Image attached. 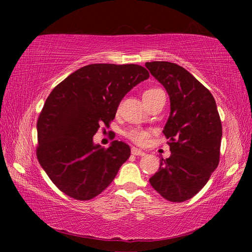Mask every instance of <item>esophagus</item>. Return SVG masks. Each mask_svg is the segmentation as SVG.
Masks as SVG:
<instances>
[{
	"mask_svg": "<svg viewBox=\"0 0 252 252\" xmlns=\"http://www.w3.org/2000/svg\"><path fill=\"white\" fill-rule=\"evenodd\" d=\"M131 153L133 156H140V157H143V156H146V153H144L143 151H141L140 150V149H138V148H132L131 149Z\"/></svg>",
	"mask_w": 252,
	"mask_h": 252,
	"instance_id": "obj_1",
	"label": "esophagus"
}]
</instances>
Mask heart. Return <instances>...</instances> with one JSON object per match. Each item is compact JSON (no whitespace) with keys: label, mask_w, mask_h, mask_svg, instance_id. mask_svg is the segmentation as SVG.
Instances as JSON below:
<instances>
[{"label":"heart","mask_w":252,"mask_h":252,"mask_svg":"<svg viewBox=\"0 0 252 252\" xmlns=\"http://www.w3.org/2000/svg\"><path fill=\"white\" fill-rule=\"evenodd\" d=\"M162 91L160 89H157V88H150V89H147L146 91L143 92L142 97L143 100H149L151 99V97L156 96L157 94H159ZM126 136L129 140H131L132 142H134L135 144H139V146H143V144H146L149 140V136H150V132L141 129V127H134V129H130L129 131L126 132Z\"/></svg>","instance_id":"1"}]
</instances>
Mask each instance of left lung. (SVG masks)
Masks as SVG:
<instances>
[{"instance_id":"8db88e82","label":"left lung","mask_w":252,"mask_h":252,"mask_svg":"<svg viewBox=\"0 0 252 252\" xmlns=\"http://www.w3.org/2000/svg\"><path fill=\"white\" fill-rule=\"evenodd\" d=\"M170 97V116L163 134L171 156L149 179L164 199L183 202L206 186L219 164L222 126L215 97L185 67L176 63H146Z\"/></svg>"}]
</instances>
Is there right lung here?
Returning <instances> with one entry per match:
<instances>
[{
	"mask_svg": "<svg viewBox=\"0 0 252 252\" xmlns=\"http://www.w3.org/2000/svg\"><path fill=\"white\" fill-rule=\"evenodd\" d=\"M149 76L138 64L95 63L76 70L50 93L36 123V157L63 193L85 201L113 181L130 147L114 140L104 149L93 143V135L113 120L123 96Z\"/></svg>",
	"mask_w": 252,
	"mask_h": 252,
	"instance_id": "right-lung-1",
	"label": "right lung"
}]
</instances>
